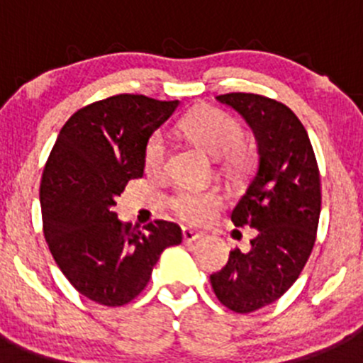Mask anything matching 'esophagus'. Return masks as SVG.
Wrapping results in <instances>:
<instances>
[{
    "label": "esophagus",
    "instance_id": "esophagus-1",
    "mask_svg": "<svg viewBox=\"0 0 363 363\" xmlns=\"http://www.w3.org/2000/svg\"><path fill=\"white\" fill-rule=\"evenodd\" d=\"M202 237L203 233L195 232V230H189V228L182 230V239H184V242H195V240L202 239Z\"/></svg>",
    "mask_w": 363,
    "mask_h": 363
}]
</instances>
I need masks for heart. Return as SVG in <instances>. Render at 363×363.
Returning a JSON list of instances; mask_svg holds the SVG:
<instances>
[{"mask_svg": "<svg viewBox=\"0 0 363 363\" xmlns=\"http://www.w3.org/2000/svg\"><path fill=\"white\" fill-rule=\"evenodd\" d=\"M181 133L214 158H225V163L233 170L247 163V152L242 149L244 128L230 113L218 108H203L182 121ZM144 161L151 174H161L167 168L168 149L161 135L149 138ZM170 203L184 221L199 225L207 221L212 212L219 208L223 196L214 189H179Z\"/></svg>", "mask_w": 363, "mask_h": 363, "instance_id": "heart-1", "label": "heart"}]
</instances>
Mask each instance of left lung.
<instances>
[{
	"label": "left lung",
	"mask_w": 363,
	"mask_h": 363,
	"mask_svg": "<svg viewBox=\"0 0 363 363\" xmlns=\"http://www.w3.org/2000/svg\"><path fill=\"white\" fill-rule=\"evenodd\" d=\"M218 101L239 112L258 142V168L232 211L233 225L251 226L256 237L211 276L219 302L246 314L276 302L306 267L320 221V170L306 128L286 105L252 93Z\"/></svg>",
	"instance_id": "obj_1"
}]
</instances>
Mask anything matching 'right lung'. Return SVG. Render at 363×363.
<instances>
[{
  "label": "right lung",
  "instance_id": "add662e5",
  "mask_svg": "<svg viewBox=\"0 0 363 363\" xmlns=\"http://www.w3.org/2000/svg\"><path fill=\"white\" fill-rule=\"evenodd\" d=\"M144 94H116L77 111L61 128L42 184L43 235L57 267L80 295L101 306L131 302L160 255L182 242L163 219L142 230L113 212L128 181L144 175L149 137L177 108Z\"/></svg>",
  "mask_w": 363,
  "mask_h": 363
}]
</instances>
